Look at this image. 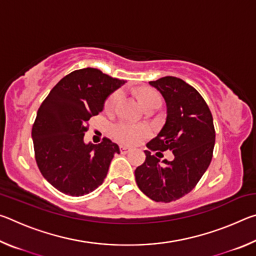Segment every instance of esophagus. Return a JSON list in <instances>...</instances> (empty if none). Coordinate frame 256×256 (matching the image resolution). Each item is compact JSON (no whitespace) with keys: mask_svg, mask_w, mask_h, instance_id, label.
<instances>
[{"mask_svg":"<svg viewBox=\"0 0 256 256\" xmlns=\"http://www.w3.org/2000/svg\"><path fill=\"white\" fill-rule=\"evenodd\" d=\"M120 152H122V154H128L131 149H130L128 146H120Z\"/></svg>","mask_w":256,"mask_h":256,"instance_id":"obj_1","label":"esophagus"}]
</instances>
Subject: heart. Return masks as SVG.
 Segmentation results:
<instances>
[{
    "instance_id": "heart-1",
    "label": "heart",
    "mask_w": 256,
    "mask_h": 256,
    "mask_svg": "<svg viewBox=\"0 0 256 256\" xmlns=\"http://www.w3.org/2000/svg\"><path fill=\"white\" fill-rule=\"evenodd\" d=\"M122 94L120 92H116L110 97L105 102V110L107 112H112L115 110L120 99ZM138 100L142 104L146 110L149 108H158L162 105V96L159 92L154 89H142L138 92ZM112 133L116 140L125 144H138L146 138L150 134V128L146 125H138L122 120V122L116 123L112 128Z\"/></svg>"
}]
</instances>
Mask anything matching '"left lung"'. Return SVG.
<instances>
[{
    "mask_svg": "<svg viewBox=\"0 0 256 256\" xmlns=\"http://www.w3.org/2000/svg\"><path fill=\"white\" fill-rule=\"evenodd\" d=\"M149 84L164 98L167 118L146 146L158 153L170 150L176 158L160 164L153 152L146 150L144 162L134 175L146 196L168 203L190 193L201 180L214 154L216 131L209 106L196 88L176 76H164Z\"/></svg>",
    "mask_w": 256,
    "mask_h": 256,
    "instance_id": "left-lung-1",
    "label": "left lung"
}]
</instances>
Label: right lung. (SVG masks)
I'll list each match as a JSON object with an SVG mask.
<instances>
[{
    "instance_id": "1",
    "label": "right lung",
    "mask_w": 256,
    "mask_h": 256,
    "mask_svg": "<svg viewBox=\"0 0 256 256\" xmlns=\"http://www.w3.org/2000/svg\"><path fill=\"white\" fill-rule=\"evenodd\" d=\"M98 68L76 70L60 79L38 108L32 125L34 159L42 175L66 196H81L102 184L118 146L104 138L86 144L89 120L124 84Z\"/></svg>"
}]
</instances>
